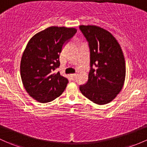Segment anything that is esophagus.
<instances>
[{"mask_svg": "<svg viewBox=\"0 0 147 147\" xmlns=\"http://www.w3.org/2000/svg\"><path fill=\"white\" fill-rule=\"evenodd\" d=\"M70 78L72 79V80H75L76 78V74H72L70 75Z\"/></svg>", "mask_w": 147, "mask_h": 147, "instance_id": "obj_1", "label": "esophagus"}]
</instances>
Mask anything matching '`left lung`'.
<instances>
[{"instance_id":"1","label":"left lung","mask_w":147,"mask_h":147,"mask_svg":"<svg viewBox=\"0 0 147 147\" xmlns=\"http://www.w3.org/2000/svg\"><path fill=\"white\" fill-rule=\"evenodd\" d=\"M80 29L89 43L91 67L87 82L80 90L94 103L106 104L117 96L124 84L126 67L123 51L109 31L95 25H80Z\"/></svg>"}]
</instances>
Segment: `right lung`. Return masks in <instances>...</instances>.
<instances>
[{
    "mask_svg": "<svg viewBox=\"0 0 147 147\" xmlns=\"http://www.w3.org/2000/svg\"><path fill=\"white\" fill-rule=\"evenodd\" d=\"M77 32L75 28L49 27L34 35L26 46L20 63L23 85L31 97L48 103L60 96L68 80L54 70L65 41Z\"/></svg>",
    "mask_w": 147,
    "mask_h": 147,
    "instance_id": "right-lung-1",
    "label": "right lung"
}]
</instances>
